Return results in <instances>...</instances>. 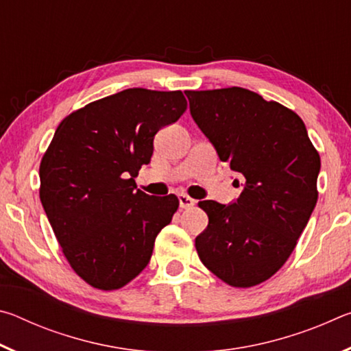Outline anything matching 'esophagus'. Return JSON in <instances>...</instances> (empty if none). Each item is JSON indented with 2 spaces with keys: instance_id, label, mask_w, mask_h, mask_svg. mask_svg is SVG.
Masks as SVG:
<instances>
[{
  "instance_id": "obj_1",
  "label": "esophagus",
  "mask_w": 351,
  "mask_h": 351,
  "mask_svg": "<svg viewBox=\"0 0 351 351\" xmlns=\"http://www.w3.org/2000/svg\"><path fill=\"white\" fill-rule=\"evenodd\" d=\"M178 199H180V207H181V209H192V207L195 206V203H197V201H195L193 198H190V197H187V195H184V193H181L180 197H178Z\"/></svg>"
}]
</instances>
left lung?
Here are the masks:
<instances>
[{
  "instance_id": "1",
  "label": "left lung",
  "mask_w": 351,
  "mask_h": 351,
  "mask_svg": "<svg viewBox=\"0 0 351 351\" xmlns=\"http://www.w3.org/2000/svg\"><path fill=\"white\" fill-rule=\"evenodd\" d=\"M186 96L193 121L243 186L229 206L199 201L209 224L195 247L224 283L255 287L282 268L304 232L317 203L320 156L304 121L274 100L239 86Z\"/></svg>"
}]
</instances>
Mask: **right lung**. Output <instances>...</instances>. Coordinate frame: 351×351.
Masks as SVG:
<instances>
[{
	"label": "right lung",
	"instance_id": "obj_1",
	"mask_svg": "<svg viewBox=\"0 0 351 351\" xmlns=\"http://www.w3.org/2000/svg\"><path fill=\"white\" fill-rule=\"evenodd\" d=\"M187 108L181 91L130 88L71 112L40 162V199L71 268L93 288L125 287L150 261L175 195L150 197L134 178L159 130Z\"/></svg>",
	"mask_w": 351,
	"mask_h": 351
}]
</instances>
